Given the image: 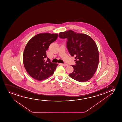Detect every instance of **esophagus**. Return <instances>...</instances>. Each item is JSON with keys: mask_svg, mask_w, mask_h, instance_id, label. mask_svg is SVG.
Returning a JSON list of instances; mask_svg holds the SVG:
<instances>
[{"mask_svg": "<svg viewBox=\"0 0 122 122\" xmlns=\"http://www.w3.org/2000/svg\"><path fill=\"white\" fill-rule=\"evenodd\" d=\"M61 64L62 65H63V66H67L68 65L67 64Z\"/></svg>", "mask_w": 122, "mask_h": 122, "instance_id": "1", "label": "esophagus"}]
</instances>
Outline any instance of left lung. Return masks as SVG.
<instances>
[{
  "instance_id": "obj_1",
  "label": "left lung",
  "mask_w": 122,
  "mask_h": 122,
  "mask_svg": "<svg viewBox=\"0 0 122 122\" xmlns=\"http://www.w3.org/2000/svg\"><path fill=\"white\" fill-rule=\"evenodd\" d=\"M59 37L67 39L69 52L75 57L76 64L72 65L73 72L69 74L70 77L81 82L89 80L96 71L99 60L98 50L95 41L88 35L71 30L60 32Z\"/></svg>"
}]
</instances>
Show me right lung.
<instances>
[{"label":"right lung","mask_w":122,"mask_h":122,"mask_svg":"<svg viewBox=\"0 0 122 122\" xmlns=\"http://www.w3.org/2000/svg\"><path fill=\"white\" fill-rule=\"evenodd\" d=\"M57 37L56 34H39L33 37L26 45L23 57L24 65L32 78L41 81L53 74L58 64L50 62L46 51Z\"/></svg>","instance_id":"1"}]
</instances>
